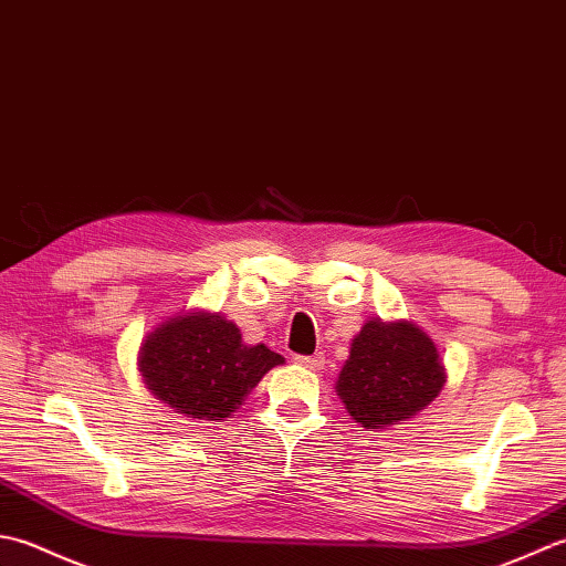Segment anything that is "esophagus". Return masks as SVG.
Instances as JSON below:
<instances>
[{
  "instance_id": "34e87169",
  "label": "esophagus",
  "mask_w": 566,
  "mask_h": 566,
  "mask_svg": "<svg viewBox=\"0 0 566 566\" xmlns=\"http://www.w3.org/2000/svg\"><path fill=\"white\" fill-rule=\"evenodd\" d=\"M297 366H303V368H307V371H319L322 366H325V356L322 354H313V356H295L293 359Z\"/></svg>"
}]
</instances>
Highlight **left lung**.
<instances>
[{
    "label": "left lung",
    "instance_id": "8db88e82",
    "mask_svg": "<svg viewBox=\"0 0 566 566\" xmlns=\"http://www.w3.org/2000/svg\"><path fill=\"white\" fill-rule=\"evenodd\" d=\"M444 386L434 342L410 322L368 319L352 342L337 396L366 430L418 415Z\"/></svg>",
    "mask_w": 566,
    "mask_h": 566
}]
</instances>
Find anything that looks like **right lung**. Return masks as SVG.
Masks as SVG:
<instances>
[{"instance_id":"obj_1","label":"right lung","mask_w":566,"mask_h":566,"mask_svg":"<svg viewBox=\"0 0 566 566\" xmlns=\"http://www.w3.org/2000/svg\"><path fill=\"white\" fill-rule=\"evenodd\" d=\"M283 364L269 347H247L232 322L192 313L160 325L142 344L138 366L151 394L198 420L229 418L263 374Z\"/></svg>"}]
</instances>
